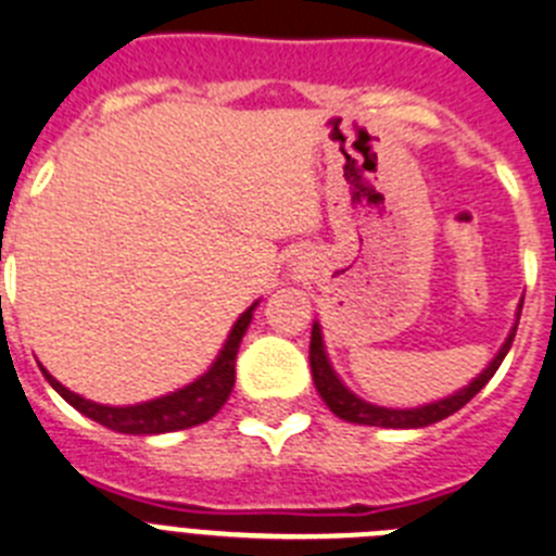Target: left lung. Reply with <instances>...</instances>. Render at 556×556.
<instances>
[{"label":"left lung","mask_w":556,"mask_h":556,"mask_svg":"<svg viewBox=\"0 0 556 556\" xmlns=\"http://www.w3.org/2000/svg\"><path fill=\"white\" fill-rule=\"evenodd\" d=\"M518 318H521V313H518ZM515 329H518V324L513 327L509 338L504 340V346L498 349L493 363H490L471 384H465V388L457 390L454 396L440 399V402L424 404V407H413V409L377 407V404H368L359 396H354L352 390L340 382L338 374L332 371V365H329L327 349H324L321 327H318V324H313V334H309V368H313V382L315 388H318V393H321L324 402H327V407L332 409L338 418H343V421L365 424V427H384V429H421V427H429V424L443 421V418L457 413L459 407H465V404L471 402L479 390L493 379V374L498 371V365H502V359L507 357L509 346H513Z\"/></svg>","instance_id":"obj_1"}]
</instances>
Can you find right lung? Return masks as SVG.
I'll return each mask as SVG.
<instances>
[{
    "mask_svg": "<svg viewBox=\"0 0 556 556\" xmlns=\"http://www.w3.org/2000/svg\"><path fill=\"white\" fill-rule=\"evenodd\" d=\"M254 307H257V302H254L252 307H249L238 321H235L222 354L216 357V363L210 365L207 374H202L197 382L174 390V393H168V396L152 399V402L132 404V407H108V404L88 402V399L77 396V393H72L68 388H63V384H60L58 379L43 368V365H41V371L43 377L49 379V384H52V388L58 390L60 396L66 399L74 409L88 415L91 421L113 429V432L163 434V432H177V429L197 427V424L210 421V418L224 407L229 393H232L235 357H238L243 334H247L249 324H252Z\"/></svg>",
    "mask_w": 556,
    "mask_h": 556,
    "instance_id": "add662e5",
    "label": "right lung"
}]
</instances>
